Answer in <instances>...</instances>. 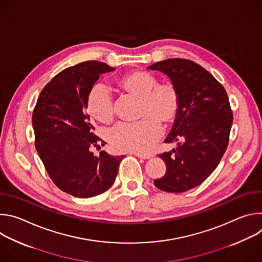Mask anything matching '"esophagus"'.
Returning a JSON list of instances; mask_svg holds the SVG:
<instances>
[{
  "label": "esophagus",
  "mask_w": 262,
  "mask_h": 262,
  "mask_svg": "<svg viewBox=\"0 0 262 262\" xmlns=\"http://www.w3.org/2000/svg\"><path fill=\"white\" fill-rule=\"evenodd\" d=\"M133 155L136 156L137 158H140V159H143V160H148V159L152 158V156H150V155H142V154H138V152H133Z\"/></svg>",
  "instance_id": "esophagus-1"
}]
</instances>
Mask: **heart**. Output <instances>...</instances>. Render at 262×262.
Masks as SVG:
<instances>
[{
    "label": "heart",
    "instance_id": "b5f03b06",
    "mask_svg": "<svg viewBox=\"0 0 262 262\" xmlns=\"http://www.w3.org/2000/svg\"><path fill=\"white\" fill-rule=\"evenodd\" d=\"M119 89L141 99L136 123H120L108 134V142L120 152L147 154L162 135V122L171 124L179 110V93L171 82L159 83L156 76L146 71H133L116 81ZM87 106L91 116L101 123L114 119L113 102L108 91L101 85L94 86L88 93Z\"/></svg>",
    "mask_w": 262,
    "mask_h": 262
}]
</instances>
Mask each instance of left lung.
<instances>
[{
  "mask_svg": "<svg viewBox=\"0 0 262 262\" xmlns=\"http://www.w3.org/2000/svg\"><path fill=\"white\" fill-rule=\"evenodd\" d=\"M148 69L165 73L180 100L165 139V143L176 142L177 147L159 156L167 170L155 185L168 193H182L202 183L226 151L233 121L228 95L212 74L191 60L167 59Z\"/></svg>",
  "mask_w": 262,
  "mask_h": 262,
  "instance_id": "8db88e82",
  "label": "left lung"
}]
</instances>
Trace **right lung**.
<instances>
[{
	"instance_id": "right-lung-1",
	"label": "right lung",
	"mask_w": 262,
	"mask_h": 262,
	"mask_svg": "<svg viewBox=\"0 0 262 262\" xmlns=\"http://www.w3.org/2000/svg\"><path fill=\"white\" fill-rule=\"evenodd\" d=\"M114 70L98 61L62 70L42 89L33 112L36 150L54 183L74 197L91 198L108 190L124 158L105 151L95 157L90 150L101 140L93 134L87 96L101 73Z\"/></svg>"
}]
</instances>
